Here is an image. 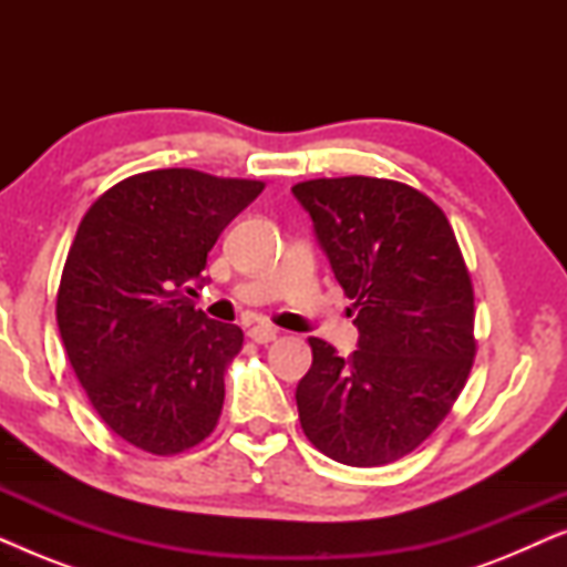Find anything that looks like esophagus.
I'll use <instances>...</instances> for the list:
<instances>
[{
	"mask_svg": "<svg viewBox=\"0 0 567 567\" xmlns=\"http://www.w3.org/2000/svg\"><path fill=\"white\" fill-rule=\"evenodd\" d=\"M247 336H250L255 343H270V340H276L278 330L270 328V324H252V328L247 330Z\"/></svg>",
	"mask_w": 567,
	"mask_h": 567,
	"instance_id": "34e87169",
	"label": "esophagus"
}]
</instances>
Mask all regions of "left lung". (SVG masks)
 I'll return each instance as SVG.
<instances>
[{"mask_svg":"<svg viewBox=\"0 0 567 567\" xmlns=\"http://www.w3.org/2000/svg\"><path fill=\"white\" fill-rule=\"evenodd\" d=\"M332 274L353 299L351 359L309 338L299 421L324 456L379 467L413 452L460 398L475 359V297L454 229L421 190L382 177L291 188Z\"/></svg>","mask_w":567,"mask_h":567,"instance_id":"left-lung-1","label":"left lung"}]
</instances>
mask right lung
<instances>
[{
	"label": "right lung",
	"mask_w": 567,
	"mask_h": 567,
	"mask_svg": "<svg viewBox=\"0 0 567 567\" xmlns=\"http://www.w3.org/2000/svg\"><path fill=\"white\" fill-rule=\"evenodd\" d=\"M260 181L150 169L103 193L76 229L56 322L69 363L107 429L150 454L214 431L237 324L193 307L206 258Z\"/></svg>",
	"instance_id": "add662e5"
}]
</instances>
